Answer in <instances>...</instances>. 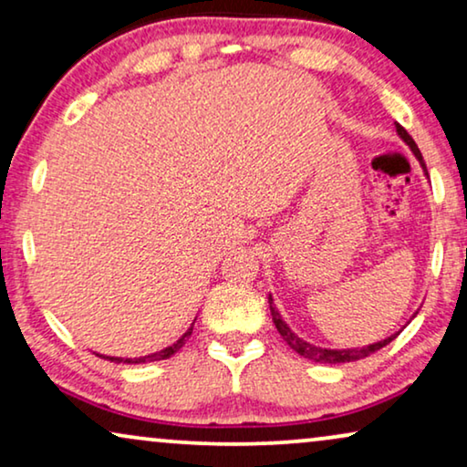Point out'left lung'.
<instances>
[{
  "label": "left lung",
  "mask_w": 467,
  "mask_h": 467,
  "mask_svg": "<svg viewBox=\"0 0 467 467\" xmlns=\"http://www.w3.org/2000/svg\"><path fill=\"white\" fill-rule=\"evenodd\" d=\"M395 130H398L400 138L404 140V142H406L408 146H410V150L414 152V157L419 159L420 165H423V170H425L423 155H420L419 146H417V142H414V140H412L410 133H408L400 123L395 125ZM425 174H427V170H425ZM267 302H270L272 321H274V325H276L278 334L283 336V340H285L286 344H289V347H291L293 350H296L297 355H302L304 359H310V361H318V363H348V361H359V359H363V357H369L372 353H376V350H380L382 347H387V344L391 342L393 337H398V334H400V331H398V334L389 336V337H385V340L374 342V344H369V347H363V348H340V350H337V348H321V347H315V344L306 342V340H302V337H299V336L293 334L289 325H286V323L283 321V317H280V312L276 310V306H274L272 296L267 297Z\"/></svg>",
  "instance_id": "left-lung-1"
}]
</instances>
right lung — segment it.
I'll list each match as a JSON object with an SVG mask.
<instances>
[{"instance_id": "right-lung-1", "label": "right lung", "mask_w": 467, "mask_h": 467, "mask_svg": "<svg viewBox=\"0 0 467 467\" xmlns=\"http://www.w3.org/2000/svg\"><path fill=\"white\" fill-rule=\"evenodd\" d=\"M193 334V325H191V327L184 331V334L178 337V340L171 344V347H168V348H163V350H159V353H152V355H146V357H138V359H123V357H106V355H99L101 359H108V361H114V363H146V361H161V359H168V357H171L174 353H178V350H181L182 347H184V342L189 340V336Z\"/></svg>"}]
</instances>
